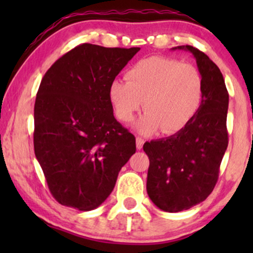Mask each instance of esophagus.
Returning a JSON list of instances; mask_svg holds the SVG:
<instances>
[{
  "label": "esophagus",
  "mask_w": 253,
  "mask_h": 253,
  "mask_svg": "<svg viewBox=\"0 0 253 253\" xmlns=\"http://www.w3.org/2000/svg\"><path fill=\"white\" fill-rule=\"evenodd\" d=\"M136 149L138 150H141L143 149V145H144V139L143 138H140V136H138V138H136Z\"/></svg>",
  "instance_id": "obj_1"
}]
</instances>
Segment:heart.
I'll return each instance as SVG.
<instances>
[{
  "label": "heart",
  "mask_w": 253,
  "mask_h": 253,
  "mask_svg": "<svg viewBox=\"0 0 253 253\" xmlns=\"http://www.w3.org/2000/svg\"><path fill=\"white\" fill-rule=\"evenodd\" d=\"M127 82L115 80L109 97L123 123L133 120L141 102L146 113L136 128L143 134L162 129L175 134L195 118L203 100V78L194 65L153 56L139 60L126 72Z\"/></svg>",
  "instance_id": "1"
}]
</instances>
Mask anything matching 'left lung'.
<instances>
[{
  "mask_svg": "<svg viewBox=\"0 0 253 253\" xmlns=\"http://www.w3.org/2000/svg\"><path fill=\"white\" fill-rule=\"evenodd\" d=\"M172 50L193 53L203 78V100L195 118L168 138L144 144L150 159L146 190L159 210L176 213L207 199L219 177L228 145V92L220 69L193 46Z\"/></svg>",
  "mask_w": 253,
  "mask_h": 253,
  "instance_id": "8db88e82",
  "label": "left lung"
}]
</instances>
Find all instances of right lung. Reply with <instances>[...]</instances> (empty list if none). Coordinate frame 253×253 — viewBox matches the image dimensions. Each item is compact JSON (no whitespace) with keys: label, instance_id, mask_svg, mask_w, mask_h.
Masks as SVG:
<instances>
[{"label":"right lung","instance_id":"add662e5","mask_svg":"<svg viewBox=\"0 0 253 253\" xmlns=\"http://www.w3.org/2000/svg\"><path fill=\"white\" fill-rule=\"evenodd\" d=\"M140 48L82 43L46 71L34 104V153L60 205L92 211L135 153L113 114L109 88Z\"/></svg>","mask_w":253,"mask_h":253}]
</instances>
